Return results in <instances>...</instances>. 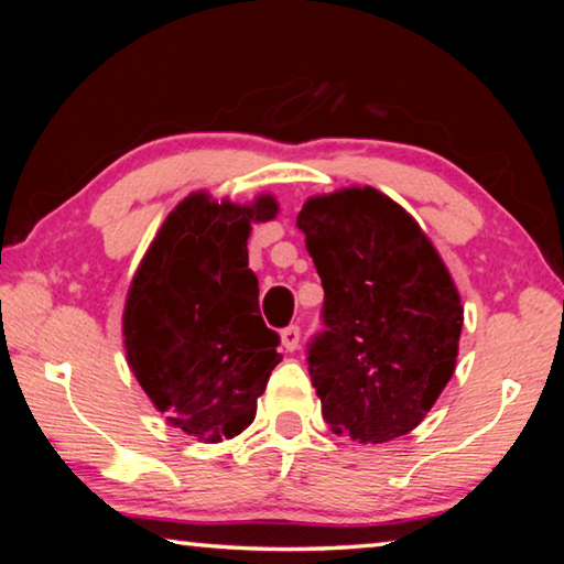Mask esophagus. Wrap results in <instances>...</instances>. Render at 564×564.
Segmentation results:
<instances>
[{
	"instance_id": "esophagus-1",
	"label": "esophagus",
	"mask_w": 564,
	"mask_h": 564,
	"mask_svg": "<svg viewBox=\"0 0 564 564\" xmlns=\"http://www.w3.org/2000/svg\"><path fill=\"white\" fill-rule=\"evenodd\" d=\"M299 340H301V328L299 326H289L281 330V343L285 350H295L299 348Z\"/></svg>"
}]
</instances>
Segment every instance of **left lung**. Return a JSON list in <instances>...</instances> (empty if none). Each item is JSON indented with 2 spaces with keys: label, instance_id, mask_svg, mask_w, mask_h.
<instances>
[{
  "label": "left lung",
  "instance_id": "left-lung-1",
  "mask_svg": "<svg viewBox=\"0 0 564 564\" xmlns=\"http://www.w3.org/2000/svg\"><path fill=\"white\" fill-rule=\"evenodd\" d=\"M295 226L323 285L308 373L333 433L408 435L453 378L463 305L420 226L376 188L308 198Z\"/></svg>",
  "mask_w": 564,
  "mask_h": 564
}]
</instances>
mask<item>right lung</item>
Returning <instances> with one entry per match:
<instances>
[{
	"label": "right lung",
	"mask_w": 564,
	"mask_h": 564,
	"mask_svg": "<svg viewBox=\"0 0 564 564\" xmlns=\"http://www.w3.org/2000/svg\"><path fill=\"white\" fill-rule=\"evenodd\" d=\"M279 204L181 202L133 275L123 346L139 386L171 425L218 443L243 433L281 362L279 333L259 316V279L248 269L251 221Z\"/></svg>",
	"instance_id": "add662e5"
}]
</instances>
